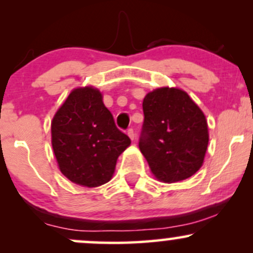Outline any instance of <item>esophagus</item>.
I'll return each mask as SVG.
<instances>
[{
  "label": "esophagus",
  "instance_id": "esophagus-1",
  "mask_svg": "<svg viewBox=\"0 0 253 253\" xmlns=\"http://www.w3.org/2000/svg\"><path fill=\"white\" fill-rule=\"evenodd\" d=\"M127 135L129 136L130 140H134V138H135V132H134V129L129 128L128 130H127Z\"/></svg>",
  "mask_w": 253,
  "mask_h": 253
}]
</instances>
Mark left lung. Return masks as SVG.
<instances>
[{
  "instance_id": "obj_1",
  "label": "left lung",
  "mask_w": 253,
  "mask_h": 253,
  "mask_svg": "<svg viewBox=\"0 0 253 253\" xmlns=\"http://www.w3.org/2000/svg\"><path fill=\"white\" fill-rule=\"evenodd\" d=\"M144 124L139 149L159 181L173 183L193 176L207 151L205 114L185 91L159 88L143 101Z\"/></svg>"
}]
</instances>
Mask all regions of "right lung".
Instances as JSON below:
<instances>
[{"instance_id": "1", "label": "right lung", "mask_w": 253, "mask_h": 253, "mask_svg": "<svg viewBox=\"0 0 253 253\" xmlns=\"http://www.w3.org/2000/svg\"><path fill=\"white\" fill-rule=\"evenodd\" d=\"M51 133L63 175L89 188L112 178L118 157L130 144L92 86L72 90L52 120Z\"/></svg>"}]
</instances>
